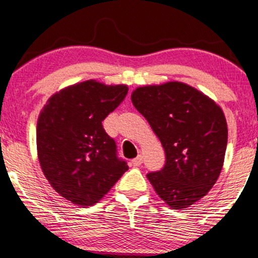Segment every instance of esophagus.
Returning <instances> with one entry per match:
<instances>
[{
  "label": "esophagus",
  "mask_w": 258,
  "mask_h": 258,
  "mask_svg": "<svg viewBox=\"0 0 258 258\" xmlns=\"http://www.w3.org/2000/svg\"><path fill=\"white\" fill-rule=\"evenodd\" d=\"M142 163H143V157L141 154L138 155L137 158H135V159H132V161H131V164L134 166H140Z\"/></svg>",
  "instance_id": "obj_1"
}]
</instances>
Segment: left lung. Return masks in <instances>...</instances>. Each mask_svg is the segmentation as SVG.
<instances>
[{
    "label": "left lung",
    "mask_w": 258,
    "mask_h": 258,
    "mask_svg": "<svg viewBox=\"0 0 258 258\" xmlns=\"http://www.w3.org/2000/svg\"><path fill=\"white\" fill-rule=\"evenodd\" d=\"M131 100L157 135L165 165L147 175L169 207L182 209L213 187L224 164L228 124L216 101L182 82L138 87Z\"/></svg>",
    "instance_id": "left-lung-1"
}]
</instances>
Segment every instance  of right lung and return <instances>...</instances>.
Returning a JSON list of instances; mask_svg holds the SVG:
<instances>
[{
  "instance_id": "1",
  "label": "right lung",
  "mask_w": 258,
  "mask_h": 258,
  "mask_svg": "<svg viewBox=\"0 0 258 258\" xmlns=\"http://www.w3.org/2000/svg\"><path fill=\"white\" fill-rule=\"evenodd\" d=\"M126 84L95 79L51 95L36 124V149L51 187L73 205L89 207L128 170L101 122L126 98Z\"/></svg>"
}]
</instances>
